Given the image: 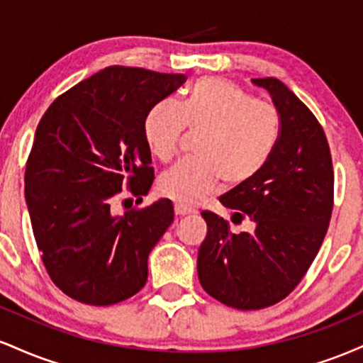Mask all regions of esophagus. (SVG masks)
I'll return each mask as SVG.
<instances>
[{
  "label": "esophagus",
  "mask_w": 363,
  "mask_h": 363,
  "mask_svg": "<svg viewBox=\"0 0 363 363\" xmlns=\"http://www.w3.org/2000/svg\"><path fill=\"white\" fill-rule=\"evenodd\" d=\"M174 211H176L177 216H187V215H193L194 213L193 208H187L184 205H179V203H177L176 206H174Z\"/></svg>",
  "instance_id": "1"
}]
</instances>
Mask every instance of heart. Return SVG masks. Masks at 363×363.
<instances>
[{"label": "heart", "instance_id": "heart-1", "mask_svg": "<svg viewBox=\"0 0 363 363\" xmlns=\"http://www.w3.org/2000/svg\"><path fill=\"white\" fill-rule=\"evenodd\" d=\"M186 129L199 133L194 158L182 160L158 179V189L179 205H194L225 184L240 186L268 165L281 133V118L269 102L256 101L234 82L201 78L186 99H162L148 111L143 135L150 152L167 162Z\"/></svg>", "mask_w": 363, "mask_h": 363}]
</instances>
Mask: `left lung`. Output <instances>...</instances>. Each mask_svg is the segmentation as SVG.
Segmentation results:
<instances>
[{
	"mask_svg": "<svg viewBox=\"0 0 363 363\" xmlns=\"http://www.w3.org/2000/svg\"><path fill=\"white\" fill-rule=\"evenodd\" d=\"M272 95L281 133L268 165L220 196L235 218L256 230L234 234L213 211L198 252L199 283L208 295L239 311L274 306L306 277L326 237L335 205V172L324 129L309 107L278 78H254Z\"/></svg>",
	"mask_w": 363,
	"mask_h": 363,
	"instance_id": "1",
	"label": "left lung"
}]
</instances>
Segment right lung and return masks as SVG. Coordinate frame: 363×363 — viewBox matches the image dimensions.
Wrapping results in <instances>:
<instances>
[{
	"label": "right lung",
	"mask_w": 363,
	"mask_h": 363,
	"mask_svg": "<svg viewBox=\"0 0 363 363\" xmlns=\"http://www.w3.org/2000/svg\"><path fill=\"white\" fill-rule=\"evenodd\" d=\"M184 82L182 73L107 66L54 99L37 124L25 199L45 272L74 301L112 306L147 283L172 203L124 215H112V205L126 194L143 199L152 187L145 118Z\"/></svg>",
	"instance_id": "right-lung-1"
}]
</instances>
